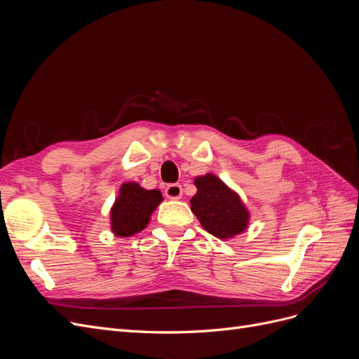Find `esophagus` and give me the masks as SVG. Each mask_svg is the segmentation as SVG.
<instances>
[{"label": "esophagus", "mask_w": 359, "mask_h": 359, "mask_svg": "<svg viewBox=\"0 0 359 359\" xmlns=\"http://www.w3.org/2000/svg\"><path fill=\"white\" fill-rule=\"evenodd\" d=\"M165 194H166V198L173 199V201L181 199V196H182V187L180 186V184H169V186L165 190Z\"/></svg>", "instance_id": "esophagus-1"}]
</instances>
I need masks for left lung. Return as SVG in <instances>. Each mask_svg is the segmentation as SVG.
Wrapping results in <instances>:
<instances>
[{"label":"left lung","instance_id":"1","mask_svg":"<svg viewBox=\"0 0 359 359\" xmlns=\"http://www.w3.org/2000/svg\"><path fill=\"white\" fill-rule=\"evenodd\" d=\"M198 191L191 198V211L202 227L219 240H231L243 233L250 220V212L240 194L215 177L214 173L194 178Z\"/></svg>","mask_w":359,"mask_h":359}]
</instances>
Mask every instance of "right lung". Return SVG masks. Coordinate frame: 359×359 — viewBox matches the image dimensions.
Segmentation results:
<instances>
[{"label": "right lung", "mask_w": 359, "mask_h": 359, "mask_svg": "<svg viewBox=\"0 0 359 359\" xmlns=\"http://www.w3.org/2000/svg\"><path fill=\"white\" fill-rule=\"evenodd\" d=\"M163 202L160 190H147L137 182H124L111 208V231L116 236H132L144 231L151 214Z\"/></svg>", "instance_id": "add662e5"}]
</instances>
